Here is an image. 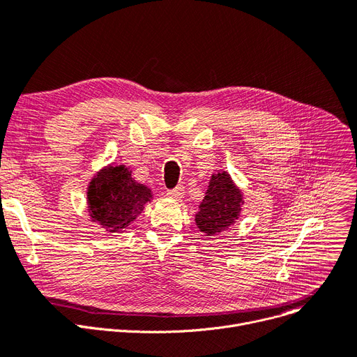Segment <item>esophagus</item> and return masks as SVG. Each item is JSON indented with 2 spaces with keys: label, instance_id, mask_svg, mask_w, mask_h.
Returning <instances> with one entry per match:
<instances>
[{
  "label": "esophagus",
  "instance_id": "obj_1",
  "mask_svg": "<svg viewBox=\"0 0 357 357\" xmlns=\"http://www.w3.org/2000/svg\"><path fill=\"white\" fill-rule=\"evenodd\" d=\"M183 186H176V188H174V190H169L167 191V195L171 197V198H175V199H181L182 197H183Z\"/></svg>",
  "mask_w": 357,
  "mask_h": 357
}]
</instances>
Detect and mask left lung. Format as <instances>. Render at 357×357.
Here are the masks:
<instances>
[{"instance_id": "obj_1", "label": "left lung", "mask_w": 357, "mask_h": 357, "mask_svg": "<svg viewBox=\"0 0 357 357\" xmlns=\"http://www.w3.org/2000/svg\"><path fill=\"white\" fill-rule=\"evenodd\" d=\"M205 198L195 215L197 226L207 234L226 230L240 215L241 194L231 182L229 174L213 175Z\"/></svg>"}]
</instances>
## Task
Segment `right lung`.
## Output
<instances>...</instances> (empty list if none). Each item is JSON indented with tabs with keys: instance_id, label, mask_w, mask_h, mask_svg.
Listing matches in <instances>:
<instances>
[{
	"instance_id": "1",
	"label": "right lung",
	"mask_w": 357,
	"mask_h": 357,
	"mask_svg": "<svg viewBox=\"0 0 357 357\" xmlns=\"http://www.w3.org/2000/svg\"><path fill=\"white\" fill-rule=\"evenodd\" d=\"M150 201L147 186L131 179L124 166H109L92 179L88 190L91 217L107 231L120 230L136 220Z\"/></svg>"
}]
</instances>
